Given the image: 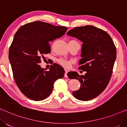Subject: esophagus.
<instances>
[{"instance_id": "1", "label": "esophagus", "mask_w": 127, "mask_h": 127, "mask_svg": "<svg viewBox=\"0 0 127 127\" xmlns=\"http://www.w3.org/2000/svg\"><path fill=\"white\" fill-rule=\"evenodd\" d=\"M67 72H68V71L67 70H65V74H64V77H67Z\"/></svg>"}]
</instances>
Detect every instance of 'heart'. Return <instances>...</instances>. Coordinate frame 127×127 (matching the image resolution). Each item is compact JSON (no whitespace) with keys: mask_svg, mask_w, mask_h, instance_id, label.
Wrapping results in <instances>:
<instances>
[{"mask_svg":"<svg viewBox=\"0 0 127 127\" xmlns=\"http://www.w3.org/2000/svg\"><path fill=\"white\" fill-rule=\"evenodd\" d=\"M58 62L60 65L65 68L68 69L70 67L71 64H72V61L67 60L64 58H60L58 60Z\"/></svg>","mask_w":127,"mask_h":127,"instance_id":"heart-1","label":"heart"}]
</instances>
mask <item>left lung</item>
<instances>
[{
  "label": "left lung",
  "instance_id": "left-lung-1",
  "mask_svg": "<svg viewBox=\"0 0 127 127\" xmlns=\"http://www.w3.org/2000/svg\"><path fill=\"white\" fill-rule=\"evenodd\" d=\"M83 43L79 69L86 71L85 75L70 72L67 76L77 79L80 88L73 92L77 99L87 101L96 98L108 85L116 59V48L110 36L101 29L86 25L76 27L67 33Z\"/></svg>",
  "mask_w": 127,
  "mask_h": 127
}]
</instances>
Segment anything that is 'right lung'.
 Wrapping results in <instances>:
<instances>
[{
    "label": "right lung",
    "mask_w": 127,
    "mask_h": 127,
    "mask_svg": "<svg viewBox=\"0 0 127 127\" xmlns=\"http://www.w3.org/2000/svg\"><path fill=\"white\" fill-rule=\"evenodd\" d=\"M67 29L37 21L22 25L15 33L8 57L17 86L31 99L47 98L55 81L64 77L65 70L58 64L46 71L39 64L44 54L51 51L50 41L64 36Z\"/></svg>",
    "instance_id": "1"
}]
</instances>
